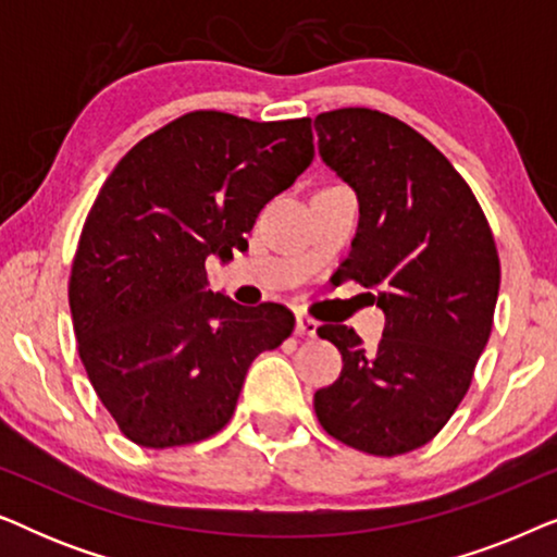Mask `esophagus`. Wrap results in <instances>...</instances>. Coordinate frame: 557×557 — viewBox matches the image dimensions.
Returning a JSON list of instances; mask_svg holds the SVG:
<instances>
[{"mask_svg": "<svg viewBox=\"0 0 557 557\" xmlns=\"http://www.w3.org/2000/svg\"><path fill=\"white\" fill-rule=\"evenodd\" d=\"M317 330H319V322H314L311 317H304V314L296 317V334H301V337H317Z\"/></svg>", "mask_w": 557, "mask_h": 557, "instance_id": "1", "label": "esophagus"}]
</instances>
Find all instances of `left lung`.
<instances>
[{"instance_id":"left-lung-1","label":"left lung","mask_w":557,"mask_h":557,"mask_svg":"<svg viewBox=\"0 0 557 557\" xmlns=\"http://www.w3.org/2000/svg\"><path fill=\"white\" fill-rule=\"evenodd\" d=\"M314 128L319 157L360 205L337 276L375 288L385 311L375 349L345 324L319 326L345 364L314 410L342 444L398 456L429 444L469 391L497 307V246L461 174L408 124L339 109Z\"/></svg>"}]
</instances>
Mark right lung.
Here are the masks:
<instances>
[{
    "mask_svg": "<svg viewBox=\"0 0 557 557\" xmlns=\"http://www.w3.org/2000/svg\"><path fill=\"white\" fill-rule=\"evenodd\" d=\"M311 119L180 116L103 182L71 271L73 330L90 385L126 438L195 444L231 421L250 362L294 330L278 304L208 292L263 205L314 159Z\"/></svg>",
    "mask_w": 557,
    "mask_h": 557,
    "instance_id": "1",
    "label": "right lung"
}]
</instances>
